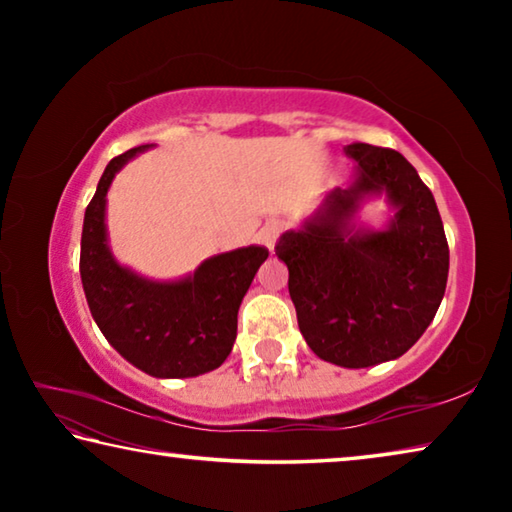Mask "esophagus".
Returning <instances> with one entry per match:
<instances>
[{
	"instance_id": "esophagus-1",
	"label": "esophagus",
	"mask_w": 512,
	"mask_h": 512,
	"mask_svg": "<svg viewBox=\"0 0 512 512\" xmlns=\"http://www.w3.org/2000/svg\"><path fill=\"white\" fill-rule=\"evenodd\" d=\"M280 232H282V223H280V221H268V223H264L262 228H259V232H257L259 244L266 246L268 250H273L277 237H280Z\"/></svg>"
}]
</instances>
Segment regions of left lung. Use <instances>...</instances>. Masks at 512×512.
<instances>
[{"instance_id":"8db88e82","label":"left lung","mask_w":512,"mask_h":512,"mask_svg":"<svg viewBox=\"0 0 512 512\" xmlns=\"http://www.w3.org/2000/svg\"><path fill=\"white\" fill-rule=\"evenodd\" d=\"M348 189L336 187L275 255L289 268L298 327L314 354L343 368L402 357L445 296L449 246L436 201L402 153L354 142ZM386 191L396 216L384 231L349 225L366 195Z\"/></svg>"}]
</instances>
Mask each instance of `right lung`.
<instances>
[{
	"instance_id": "right-lung-1",
	"label": "right lung",
	"mask_w": 512,
	"mask_h": 512,
	"mask_svg": "<svg viewBox=\"0 0 512 512\" xmlns=\"http://www.w3.org/2000/svg\"><path fill=\"white\" fill-rule=\"evenodd\" d=\"M146 149L117 155L103 171L83 219L81 282L92 318L121 357L153 377H196L228 359L239 305L268 250L210 257L178 282H153L119 266L108 248L106 194L115 173Z\"/></svg>"
}]
</instances>
